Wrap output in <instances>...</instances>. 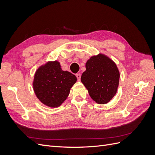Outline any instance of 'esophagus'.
Listing matches in <instances>:
<instances>
[{"mask_svg":"<svg viewBox=\"0 0 155 155\" xmlns=\"http://www.w3.org/2000/svg\"><path fill=\"white\" fill-rule=\"evenodd\" d=\"M76 77H77L78 80L79 81V80H80V79H81V74H76Z\"/></svg>","mask_w":155,"mask_h":155,"instance_id":"1","label":"esophagus"}]
</instances>
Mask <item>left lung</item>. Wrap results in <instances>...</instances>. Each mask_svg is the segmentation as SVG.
Masks as SVG:
<instances>
[{
    "instance_id": "left-lung-1",
    "label": "left lung",
    "mask_w": 155,
    "mask_h": 155,
    "mask_svg": "<svg viewBox=\"0 0 155 155\" xmlns=\"http://www.w3.org/2000/svg\"><path fill=\"white\" fill-rule=\"evenodd\" d=\"M81 81L92 99L99 104L109 102L117 92L120 72L116 64L107 56L100 54L86 63Z\"/></svg>"
}]
</instances>
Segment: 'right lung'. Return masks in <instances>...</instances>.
<instances>
[{
	"instance_id": "obj_1",
	"label": "right lung",
	"mask_w": 155,
	"mask_h": 155,
	"mask_svg": "<svg viewBox=\"0 0 155 155\" xmlns=\"http://www.w3.org/2000/svg\"><path fill=\"white\" fill-rule=\"evenodd\" d=\"M75 75L63 71L58 61L42 65L35 72L33 87L37 97L50 107L61 105L76 82Z\"/></svg>"
}]
</instances>
